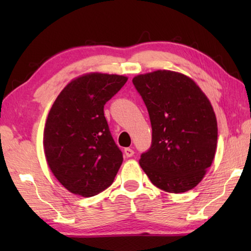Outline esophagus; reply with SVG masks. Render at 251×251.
<instances>
[{"mask_svg":"<svg viewBox=\"0 0 251 251\" xmlns=\"http://www.w3.org/2000/svg\"><path fill=\"white\" fill-rule=\"evenodd\" d=\"M124 154L126 157H131L134 155V151L131 148H125L124 150Z\"/></svg>","mask_w":251,"mask_h":251,"instance_id":"34e87169","label":"esophagus"}]
</instances>
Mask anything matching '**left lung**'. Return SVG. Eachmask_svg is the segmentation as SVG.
<instances>
[{"label":"left lung","instance_id":"1","mask_svg":"<svg viewBox=\"0 0 251 251\" xmlns=\"http://www.w3.org/2000/svg\"><path fill=\"white\" fill-rule=\"evenodd\" d=\"M151 124V145L139 165L151 181L168 193L196 187L217 146V121L209 100L192 78L172 71L135 76Z\"/></svg>","mask_w":251,"mask_h":251}]
</instances>
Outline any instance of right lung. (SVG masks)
<instances>
[{"label": "right lung", "mask_w": 251, "mask_h": 251, "mask_svg": "<svg viewBox=\"0 0 251 251\" xmlns=\"http://www.w3.org/2000/svg\"><path fill=\"white\" fill-rule=\"evenodd\" d=\"M127 77L100 73L72 80L50 108L44 151L54 176L67 190L92 197L113 184L123 152L110 134L104 105Z\"/></svg>", "instance_id": "obj_1"}]
</instances>
